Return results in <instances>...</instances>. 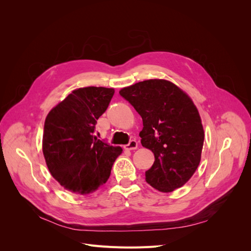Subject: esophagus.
<instances>
[{
    "instance_id": "34e87169",
    "label": "esophagus",
    "mask_w": 251,
    "mask_h": 251,
    "mask_svg": "<svg viewBox=\"0 0 251 251\" xmlns=\"http://www.w3.org/2000/svg\"><path fill=\"white\" fill-rule=\"evenodd\" d=\"M137 147H138V142L136 141L135 139H132V140H130V142H128L127 144H126L125 149L130 151V150H136V149H137Z\"/></svg>"
}]
</instances>
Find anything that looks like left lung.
<instances>
[{"instance_id":"8db88e82","label":"left lung","mask_w":251,"mask_h":251,"mask_svg":"<svg viewBox=\"0 0 251 251\" xmlns=\"http://www.w3.org/2000/svg\"><path fill=\"white\" fill-rule=\"evenodd\" d=\"M142 118V147L155 161L146 180L159 192L184 185L201 160L204 131L196 105L183 91L164 79H149L119 91Z\"/></svg>"}]
</instances>
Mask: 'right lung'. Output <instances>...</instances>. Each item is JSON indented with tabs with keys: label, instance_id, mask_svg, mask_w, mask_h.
I'll list each match as a JSON object with an SVG mask.
<instances>
[{
	"label": "right lung",
	"instance_id": "1",
	"mask_svg": "<svg viewBox=\"0 0 251 251\" xmlns=\"http://www.w3.org/2000/svg\"><path fill=\"white\" fill-rule=\"evenodd\" d=\"M114 89L74 90L47 115L43 153L51 175L75 194L86 195L108 181L120 147L97 139L96 120L108 109Z\"/></svg>",
	"mask_w": 251,
	"mask_h": 251
}]
</instances>
